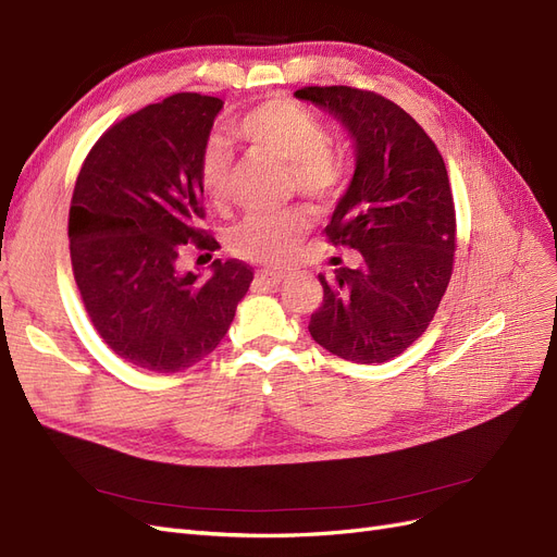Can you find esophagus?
I'll return each instance as SVG.
<instances>
[{"label": "esophagus", "instance_id": "34e87169", "mask_svg": "<svg viewBox=\"0 0 557 557\" xmlns=\"http://www.w3.org/2000/svg\"><path fill=\"white\" fill-rule=\"evenodd\" d=\"M284 277H286L284 273H275V271H261L259 273V282L265 284V286H277V284H282Z\"/></svg>", "mask_w": 557, "mask_h": 557}]
</instances>
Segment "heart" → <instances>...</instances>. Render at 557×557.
Returning a JSON list of instances; mask_svg holds the SVG:
<instances>
[{"mask_svg":"<svg viewBox=\"0 0 557 557\" xmlns=\"http://www.w3.org/2000/svg\"><path fill=\"white\" fill-rule=\"evenodd\" d=\"M236 136L263 154L286 164L294 187L314 201H331L343 189L345 164L329 146V134L319 120L289 99H271L243 115ZM233 154L222 138H210L201 152L199 177L210 201H222ZM308 220L300 212L252 214L231 231L233 252L252 261L282 263L294 255L305 236Z\"/></svg>","mask_w":557,"mask_h":557,"instance_id":"obj_1","label":"heart"}]
</instances>
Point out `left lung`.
I'll return each instance as SVG.
<instances>
[{
	"label": "left lung",
	"mask_w": 557,
	"mask_h": 557,
	"mask_svg": "<svg viewBox=\"0 0 557 557\" xmlns=\"http://www.w3.org/2000/svg\"><path fill=\"white\" fill-rule=\"evenodd\" d=\"M294 97L351 138L354 175L326 236L361 255L358 268L319 275L324 302L310 335L345 361H391L423 335L451 280L456 210L444 159L417 120L380 95L333 85Z\"/></svg>",
	"instance_id": "8db88e82"
}]
</instances>
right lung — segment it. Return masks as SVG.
I'll list each match as a JSON object with an SVG mask.
<instances>
[{
    "instance_id": "1",
    "label": "right lung",
    "mask_w": 557,
    "mask_h": 557,
    "mask_svg": "<svg viewBox=\"0 0 557 557\" xmlns=\"http://www.w3.org/2000/svg\"><path fill=\"white\" fill-rule=\"evenodd\" d=\"M218 97L181 92L106 132L87 154L69 210L71 265L97 333L124 361L181 372L226 335L255 280L238 259L183 273V245L220 247L201 228L199 161Z\"/></svg>"
}]
</instances>
